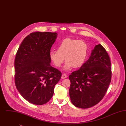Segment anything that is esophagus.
<instances>
[{"mask_svg": "<svg viewBox=\"0 0 126 126\" xmlns=\"http://www.w3.org/2000/svg\"><path fill=\"white\" fill-rule=\"evenodd\" d=\"M67 75L65 74H63L62 75V77H61V78H62V79H65V78H67Z\"/></svg>", "mask_w": 126, "mask_h": 126, "instance_id": "1", "label": "esophagus"}]
</instances>
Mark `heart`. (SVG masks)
Here are the masks:
<instances>
[{"instance_id": "b5f03b06", "label": "heart", "mask_w": 126, "mask_h": 126, "mask_svg": "<svg viewBox=\"0 0 126 126\" xmlns=\"http://www.w3.org/2000/svg\"><path fill=\"white\" fill-rule=\"evenodd\" d=\"M88 53V46L83 41L66 38L59 43L57 50H51L49 56L54 65L60 67L65 57L66 64L64 69L70 70L80 67L84 64Z\"/></svg>"}]
</instances>
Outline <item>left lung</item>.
<instances>
[{
    "label": "left lung",
    "instance_id": "obj_1",
    "mask_svg": "<svg viewBox=\"0 0 126 126\" xmlns=\"http://www.w3.org/2000/svg\"><path fill=\"white\" fill-rule=\"evenodd\" d=\"M68 78L69 96L74 106L86 109L98 103L105 95L111 78V62L106 49L100 44L96 45L89 59Z\"/></svg>",
    "mask_w": 126,
    "mask_h": 126
}]
</instances>
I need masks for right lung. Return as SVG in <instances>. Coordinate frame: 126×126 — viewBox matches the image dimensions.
<instances>
[{
	"label": "right lung",
	"mask_w": 126,
	"mask_h": 126,
	"mask_svg": "<svg viewBox=\"0 0 126 126\" xmlns=\"http://www.w3.org/2000/svg\"><path fill=\"white\" fill-rule=\"evenodd\" d=\"M56 32H36L26 36L15 60V82L18 92L31 103L41 105L53 95L62 73L50 65L49 54Z\"/></svg>",
	"instance_id": "obj_1"
}]
</instances>
